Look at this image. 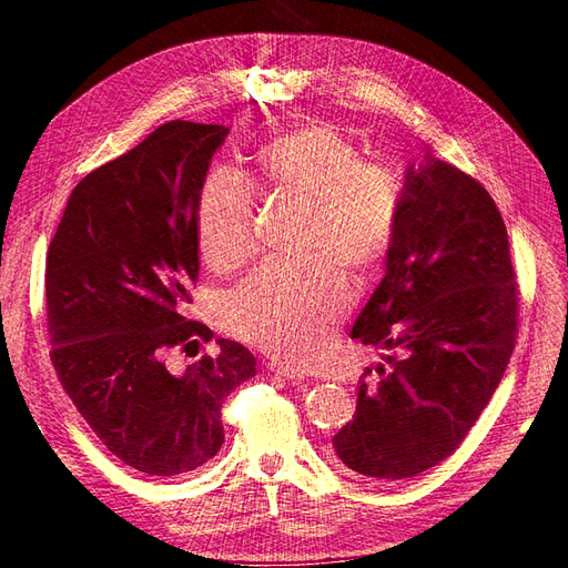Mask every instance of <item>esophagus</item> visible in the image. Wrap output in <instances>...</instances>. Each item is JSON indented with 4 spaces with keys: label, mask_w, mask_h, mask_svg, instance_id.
Here are the masks:
<instances>
[{
    "label": "esophagus",
    "mask_w": 568,
    "mask_h": 568,
    "mask_svg": "<svg viewBox=\"0 0 568 568\" xmlns=\"http://www.w3.org/2000/svg\"><path fill=\"white\" fill-rule=\"evenodd\" d=\"M270 372H272V374H277V376H284L286 382H294V384L305 382V376H303L301 372H294V369L282 367V365H270Z\"/></svg>",
    "instance_id": "esophagus-1"
}]
</instances>
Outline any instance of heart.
Segmentation results:
<instances>
[{"label": "heart", "instance_id": "b5f03b06", "mask_svg": "<svg viewBox=\"0 0 568 568\" xmlns=\"http://www.w3.org/2000/svg\"><path fill=\"white\" fill-rule=\"evenodd\" d=\"M251 178L277 196L313 203L305 263H270L230 298V332L291 369H311L329 353L338 322L353 305L355 282L379 277L398 236L403 189L393 170L365 161L353 136L329 120H311L272 136L251 156ZM203 261L232 274L255 251L251 184L215 170L196 199Z\"/></svg>", "mask_w": 568, "mask_h": 568}]
</instances>
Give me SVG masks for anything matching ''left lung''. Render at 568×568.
<instances>
[{"mask_svg":"<svg viewBox=\"0 0 568 568\" xmlns=\"http://www.w3.org/2000/svg\"><path fill=\"white\" fill-rule=\"evenodd\" d=\"M517 320L507 227L486 186L432 156L409 165L386 277L351 332L390 353L357 384L338 459L400 480L450 457L503 379Z\"/></svg>","mask_w":568,"mask_h":568,"instance_id":"8db88e82","label":"left lung"}]
</instances>
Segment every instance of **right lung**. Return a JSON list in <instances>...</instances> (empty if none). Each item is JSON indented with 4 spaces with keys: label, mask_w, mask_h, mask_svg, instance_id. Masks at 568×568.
<instances>
[{
    "label": "right lung",
    "mask_w": 568,
    "mask_h": 568,
    "mask_svg": "<svg viewBox=\"0 0 568 568\" xmlns=\"http://www.w3.org/2000/svg\"><path fill=\"white\" fill-rule=\"evenodd\" d=\"M225 125L173 120L80 180L47 251L51 365L97 438L128 467L175 476L213 459L220 409L255 376L242 343L217 338L184 372L165 355L213 338L189 320L199 277L196 199Z\"/></svg>",
    "instance_id": "right-lung-1"
}]
</instances>
